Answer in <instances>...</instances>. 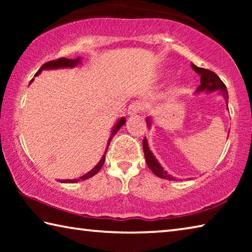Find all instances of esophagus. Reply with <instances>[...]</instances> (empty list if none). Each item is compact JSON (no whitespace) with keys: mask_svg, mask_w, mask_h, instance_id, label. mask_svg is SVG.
<instances>
[{"mask_svg":"<svg viewBox=\"0 0 252 252\" xmlns=\"http://www.w3.org/2000/svg\"><path fill=\"white\" fill-rule=\"evenodd\" d=\"M146 109V104H144V102L142 101H133L132 103L129 105V109H127V116H134V114L141 112Z\"/></svg>","mask_w":252,"mask_h":252,"instance_id":"obj_1","label":"esophagus"}]
</instances>
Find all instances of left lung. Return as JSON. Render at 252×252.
<instances>
[{"label": "left lung", "instance_id": "left-lung-1", "mask_svg": "<svg viewBox=\"0 0 252 252\" xmlns=\"http://www.w3.org/2000/svg\"><path fill=\"white\" fill-rule=\"evenodd\" d=\"M191 67H192V69L197 72V73L200 75V79H201L200 80V85L197 89V92H212L216 90H220L221 94L223 95L224 100H225V102H227V105H228L227 88H225L224 83L220 80L219 76L217 75L215 72L207 70V69H203V67H198L194 64H191ZM147 123H148V126H150L151 120L149 118L147 119ZM142 143H143V151H144V157H146L147 164H148V167L150 168L151 171L155 173L156 176L160 177L162 179H167V180H174V178L172 176H170V174H168V172L164 171L163 168L161 167L159 162H158V160L155 158V156L152 155V152L150 151V149H149V146H148L147 138L143 139Z\"/></svg>", "mask_w": 252, "mask_h": 252}]
</instances>
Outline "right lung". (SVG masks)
I'll return each mask as SVG.
<instances>
[{"label": "right lung", "mask_w": 252, "mask_h": 252, "mask_svg": "<svg viewBox=\"0 0 252 252\" xmlns=\"http://www.w3.org/2000/svg\"><path fill=\"white\" fill-rule=\"evenodd\" d=\"M80 62H81V58H76V59L60 58V59H58V60H53V61H49V62L44 63V64L40 67L39 71L36 72V73H35V76H36V75H39V74L41 73V72L43 71V70L60 69V67H73V66H75V65H78ZM32 81H33V80H31V82H32ZM125 123H126L125 118H121L120 120L118 121L117 125L114 126L113 130H112V134H111L110 139H109V141H108V147H106V149H105L104 155L102 156L101 160L99 161V163H97L94 168H93L92 170H90V171H89L88 173H85L84 176H82V177H81L80 179H74V180H62L61 182H64V183H73V182H78V181H80V180H87V179L93 177V176H94V174H96L97 172H99V171H100V169L102 168V165H103V163H104V161H105L106 150H108V148H109V144H110V142H111V140L113 139V136L116 135L117 132H118L119 130H120V127H121L123 125H125Z\"/></svg>", "instance_id": "right-lung-1"}]
</instances>
